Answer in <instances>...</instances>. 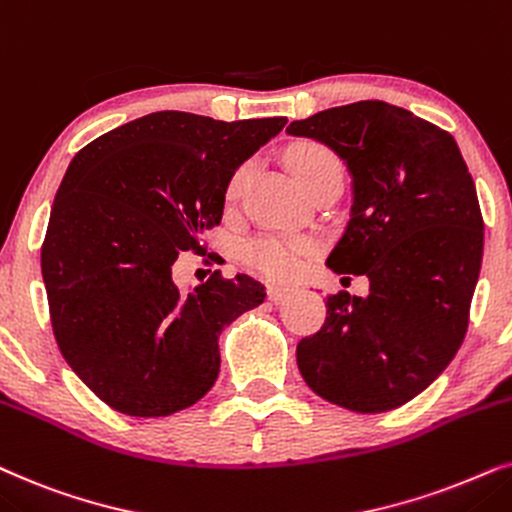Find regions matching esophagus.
<instances>
[{"label":"esophagus","mask_w":512,"mask_h":512,"mask_svg":"<svg viewBox=\"0 0 512 512\" xmlns=\"http://www.w3.org/2000/svg\"><path fill=\"white\" fill-rule=\"evenodd\" d=\"M290 292H292L290 285H269V290H267L269 302L281 304V302H285V299L290 297Z\"/></svg>","instance_id":"obj_1"}]
</instances>
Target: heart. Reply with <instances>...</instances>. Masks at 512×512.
I'll use <instances>...</instances> for the list:
<instances>
[{"label": "heart", "instance_id": "obj_1", "mask_svg": "<svg viewBox=\"0 0 512 512\" xmlns=\"http://www.w3.org/2000/svg\"><path fill=\"white\" fill-rule=\"evenodd\" d=\"M290 163L299 182L309 189L318 177H323L330 170H342L337 154L325 145L316 142H306L292 149ZM250 180V163H241L234 173H231L227 187H224V203L231 208L241 199L245 185ZM313 252V243L309 238H283V236H262L255 241L243 245V262L245 267L260 271L271 278H288L299 269V264L306 255Z\"/></svg>", "mask_w": 512, "mask_h": 512}]
</instances>
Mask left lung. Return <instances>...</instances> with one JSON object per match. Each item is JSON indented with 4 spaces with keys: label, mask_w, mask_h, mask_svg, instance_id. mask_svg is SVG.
<instances>
[{
    "label": "left lung",
    "mask_w": 512,
    "mask_h": 512,
    "mask_svg": "<svg viewBox=\"0 0 512 512\" xmlns=\"http://www.w3.org/2000/svg\"><path fill=\"white\" fill-rule=\"evenodd\" d=\"M288 133L344 159L351 220L327 267L370 278L367 297H327L323 327L297 344L299 372L351 412L395 410L466 337L485 243L475 182L452 135L381 100L325 109Z\"/></svg>",
    "instance_id": "8db88e82"
}]
</instances>
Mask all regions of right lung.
I'll return each instance as SVG.
<instances>
[{"mask_svg":"<svg viewBox=\"0 0 512 512\" xmlns=\"http://www.w3.org/2000/svg\"><path fill=\"white\" fill-rule=\"evenodd\" d=\"M285 124L168 109L100 135L72 159L51 208L42 276L60 353L112 410L168 417L213 388L217 337L267 290L215 271L182 295L173 264L185 250H206L203 231L222 220L231 173Z\"/></svg>","mask_w":512,"mask_h":512,"instance_id":"obj_1","label":"right lung"}]
</instances>
